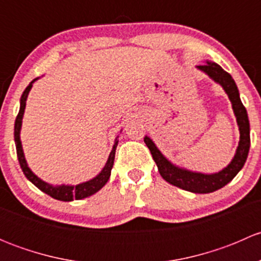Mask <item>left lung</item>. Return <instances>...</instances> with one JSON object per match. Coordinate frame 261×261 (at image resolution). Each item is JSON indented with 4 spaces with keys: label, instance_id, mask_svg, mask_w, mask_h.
Instances as JSON below:
<instances>
[{
    "label": "left lung",
    "instance_id": "1",
    "mask_svg": "<svg viewBox=\"0 0 261 261\" xmlns=\"http://www.w3.org/2000/svg\"><path fill=\"white\" fill-rule=\"evenodd\" d=\"M197 68L203 70L213 81L220 83L227 93L231 103H232L233 112H235L236 120H238L239 130H240V143H239L232 162L225 169L216 173V174L193 173L186 169H180V168L175 167L172 163L168 162L164 155L158 150L155 144L147 136L144 138V141L151 152L152 159L156 163L158 169H159L163 179H165L173 186L179 187L184 191L193 192V193H211V192L217 191V189L222 188L226 184L230 183L235 178V175L240 172L241 168L244 167L250 149V123L246 109L241 102L238 86H236L232 77L226 70H223L220 65L212 62H207L206 64L198 65Z\"/></svg>",
    "mask_w": 261,
    "mask_h": 261
}]
</instances>
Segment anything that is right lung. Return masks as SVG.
<instances>
[{"label":"right lung","mask_w":261,"mask_h":261,"mask_svg":"<svg viewBox=\"0 0 261 261\" xmlns=\"http://www.w3.org/2000/svg\"><path fill=\"white\" fill-rule=\"evenodd\" d=\"M36 80H34L26 87V89L23 91L22 96H21V103H20V111H18L16 121H15V144H16V152L18 158V163H20V167L22 169L23 174L28 178L29 180L33 184H35L40 191H43L44 193L49 194L50 197L55 199H59V201H65L69 202L73 201V199H82L86 198V197L92 196L96 192H98L105 184L107 183V180L110 179V175H111V169L114 167V160H115V152H116V146H117L118 141H115V145L112 147V151L110 154L109 160H107L106 165L102 169V172L97 175L93 179L86 181V183L78 184V186H60V187H53L50 184L45 183L41 179H39L35 174L30 170V168L26 164L25 156H23L22 146H21L20 141V128H21V122H22V116L23 111H25L26 106V98H28V94L30 92L31 87H33V83Z\"/></svg>","instance_id":"obj_1"}]
</instances>
